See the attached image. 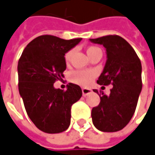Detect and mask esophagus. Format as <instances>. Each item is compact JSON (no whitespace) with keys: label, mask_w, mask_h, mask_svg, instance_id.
<instances>
[{"label":"esophagus","mask_w":155,"mask_h":155,"mask_svg":"<svg viewBox=\"0 0 155 155\" xmlns=\"http://www.w3.org/2000/svg\"><path fill=\"white\" fill-rule=\"evenodd\" d=\"M82 92H83V95H84V96H86V95H88V94L91 93V90L87 89V88H83V89H82Z\"/></svg>","instance_id":"esophagus-1"}]
</instances>
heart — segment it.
I'll return each mask as SVG.
<instances>
[{"label": "heart", "mask_w": 155, "mask_h": 155, "mask_svg": "<svg viewBox=\"0 0 155 155\" xmlns=\"http://www.w3.org/2000/svg\"><path fill=\"white\" fill-rule=\"evenodd\" d=\"M96 50H99L96 47H89L87 48V54L90 55L92 53ZM71 56V52L66 53L65 55V61H69ZM96 77V72L94 70H78L72 71L70 74V80L76 84L81 85V86H90L92 82L94 81V78Z\"/></svg>", "instance_id": "obj_1"}]
</instances>
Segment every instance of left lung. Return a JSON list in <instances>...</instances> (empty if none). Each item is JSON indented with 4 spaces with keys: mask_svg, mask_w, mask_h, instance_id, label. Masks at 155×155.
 I'll use <instances>...</instances> for the list:
<instances>
[{
    "mask_svg": "<svg viewBox=\"0 0 155 155\" xmlns=\"http://www.w3.org/2000/svg\"><path fill=\"white\" fill-rule=\"evenodd\" d=\"M90 41L103 45L107 53L97 84L114 85L110 94L102 93L99 105L92 109V122L101 131L115 132L125 127L135 113L143 87L142 64L133 48L121 36L111 35Z\"/></svg>",
    "mask_w": 155,
    "mask_h": 155,
    "instance_id": "left-lung-1",
    "label": "left lung"
}]
</instances>
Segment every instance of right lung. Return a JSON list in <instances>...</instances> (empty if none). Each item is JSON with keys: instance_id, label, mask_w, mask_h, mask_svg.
<instances>
[{"instance_id": "right-lung-1", "label": "right lung", "mask_w": 155, "mask_h": 155, "mask_svg": "<svg viewBox=\"0 0 155 155\" xmlns=\"http://www.w3.org/2000/svg\"><path fill=\"white\" fill-rule=\"evenodd\" d=\"M81 40L40 36L25 47L18 61L19 94L29 118L43 132L60 133L70 125L71 107L81 98L82 90L70 83L64 91L54 84L64 76L65 54Z\"/></svg>"}]
</instances>
